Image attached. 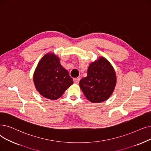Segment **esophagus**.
<instances>
[{"mask_svg":"<svg viewBox=\"0 0 151 151\" xmlns=\"http://www.w3.org/2000/svg\"><path fill=\"white\" fill-rule=\"evenodd\" d=\"M80 78H74L73 79V82L75 84H78L80 82Z\"/></svg>","mask_w":151,"mask_h":151,"instance_id":"obj_1","label":"esophagus"}]
</instances>
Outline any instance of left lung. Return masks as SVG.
<instances>
[{"label":"left lung","mask_w":151,"mask_h":151,"mask_svg":"<svg viewBox=\"0 0 151 151\" xmlns=\"http://www.w3.org/2000/svg\"><path fill=\"white\" fill-rule=\"evenodd\" d=\"M116 83V74L112 65L106 58L100 57L89 65L88 75L80 81V86L90 102L100 103L112 95Z\"/></svg>","instance_id":"8db88e82"}]
</instances>
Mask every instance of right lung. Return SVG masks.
I'll return each mask as SVG.
<instances>
[{
  "label": "right lung",
  "instance_id": "1",
  "mask_svg": "<svg viewBox=\"0 0 151 151\" xmlns=\"http://www.w3.org/2000/svg\"><path fill=\"white\" fill-rule=\"evenodd\" d=\"M33 81L39 93L50 100L60 97L73 83L68 71L61 65L60 58L54 53L45 54L39 61Z\"/></svg>",
  "mask_w": 151,
  "mask_h": 151
}]
</instances>
